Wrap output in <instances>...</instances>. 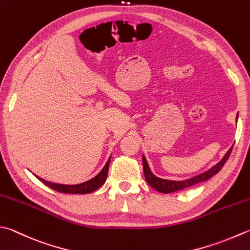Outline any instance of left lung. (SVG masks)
<instances>
[{
	"instance_id": "left-lung-1",
	"label": "left lung",
	"mask_w": 250,
	"mask_h": 250,
	"mask_svg": "<svg viewBox=\"0 0 250 250\" xmlns=\"http://www.w3.org/2000/svg\"><path fill=\"white\" fill-rule=\"evenodd\" d=\"M238 119V114L236 116V121ZM232 148H229L227 154L223 156V158L219 161L217 165H214L213 167L210 168L209 170L205 171V172L195 175V177H192L187 180H182V181H174V180H167V179H161L156 177V175L151 172V170L149 169V166L147 164V160H146L145 156L143 155V170H144V175H145V180L151 188H155L156 190H158L160 193L164 194H169V193H173L177 192V190H181L183 188H187L189 187H193V185L204 182L211 177H213L214 174H217L220 170L222 169L224 164L227 163V160L229 159V155H231Z\"/></svg>"
}]
</instances>
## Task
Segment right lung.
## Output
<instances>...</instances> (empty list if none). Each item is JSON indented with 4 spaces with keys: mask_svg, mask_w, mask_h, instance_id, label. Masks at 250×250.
Listing matches in <instances>:
<instances>
[{
    "mask_svg": "<svg viewBox=\"0 0 250 250\" xmlns=\"http://www.w3.org/2000/svg\"><path fill=\"white\" fill-rule=\"evenodd\" d=\"M111 157V156H110ZM110 157L107 160V163L105 164L104 167L100 171L99 174H96L94 178H92L89 181H85L83 183L79 184H72V185H68V184H58V183H53L50 182V181L44 180L40 177H36L41 181L42 183H44L46 187L51 188L53 189L57 190V192L61 193H66V194H89L94 192L97 188H100L103 184L105 183V181L107 179V174H108V168H109V163H110Z\"/></svg>",
    "mask_w": 250,
    "mask_h": 250,
    "instance_id": "1",
    "label": "right lung"
}]
</instances>
